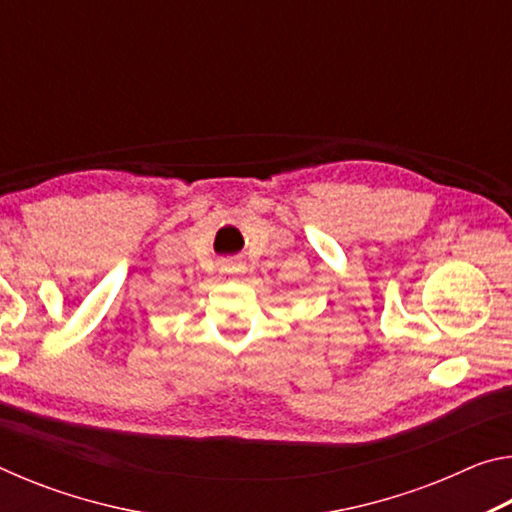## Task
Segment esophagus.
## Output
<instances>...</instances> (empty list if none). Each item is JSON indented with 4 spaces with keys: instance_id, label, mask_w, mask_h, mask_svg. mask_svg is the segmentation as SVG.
Here are the masks:
<instances>
[{
    "instance_id": "obj_1",
    "label": "esophagus",
    "mask_w": 512,
    "mask_h": 512,
    "mask_svg": "<svg viewBox=\"0 0 512 512\" xmlns=\"http://www.w3.org/2000/svg\"><path fill=\"white\" fill-rule=\"evenodd\" d=\"M221 273H223V275H239V273H244V266H237V264H225V266L221 268Z\"/></svg>"
}]
</instances>
